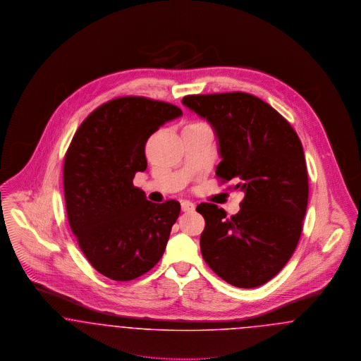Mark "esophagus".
I'll return each instance as SVG.
<instances>
[{
  "mask_svg": "<svg viewBox=\"0 0 361 361\" xmlns=\"http://www.w3.org/2000/svg\"><path fill=\"white\" fill-rule=\"evenodd\" d=\"M181 209H183L184 212H192V211H195V204H193L192 202L184 200V202L181 203Z\"/></svg>",
  "mask_w": 361,
  "mask_h": 361,
  "instance_id": "esophagus-1",
  "label": "esophagus"
}]
</instances>
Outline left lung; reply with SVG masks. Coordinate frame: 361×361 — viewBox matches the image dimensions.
Listing matches in <instances>:
<instances>
[{
    "label": "left lung",
    "instance_id": "1",
    "mask_svg": "<svg viewBox=\"0 0 361 361\" xmlns=\"http://www.w3.org/2000/svg\"><path fill=\"white\" fill-rule=\"evenodd\" d=\"M181 103L206 119L222 161L216 176L235 178L245 196L238 214L199 204L206 227L200 250L224 281L255 288L275 277L300 238L309 200V177L300 139L269 104L243 92L192 94Z\"/></svg>",
    "mask_w": 361,
    "mask_h": 361
}]
</instances>
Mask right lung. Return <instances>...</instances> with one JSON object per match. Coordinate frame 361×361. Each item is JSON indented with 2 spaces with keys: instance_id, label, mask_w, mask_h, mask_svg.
Masks as SVG:
<instances>
[{
  "instance_id": "obj_1",
  "label": "right lung",
  "mask_w": 361,
  "mask_h": 361,
  "mask_svg": "<svg viewBox=\"0 0 361 361\" xmlns=\"http://www.w3.org/2000/svg\"><path fill=\"white\" fill-rule=\"evenodd\" d=\"M183 111L146 97H119L94 109L74 134L63 165L70 228L92 267L116 281L149 272L161 259L180 203L149 202L134 187L145 145Z\"/></svg>"
}]
</instances>
